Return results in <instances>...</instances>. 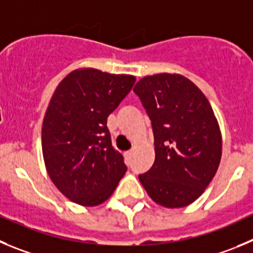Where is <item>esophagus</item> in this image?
<instances>
[{
    "label": "esophagus",
    "mask_w": 253,
    "mask_h": 253,
    "mask_svg": "<svg viewBox=\"0 0 253 253\" xmlns=\"http://www.w3.org/2000/svg\"><path fill=\"white\" fill-rule=\"evenodd\" d=\"M132 153H133V150H129V151H127V152H126V157H127V159H131Z\"/></svg>",
    "instance_id": "1"
}]
</instances>
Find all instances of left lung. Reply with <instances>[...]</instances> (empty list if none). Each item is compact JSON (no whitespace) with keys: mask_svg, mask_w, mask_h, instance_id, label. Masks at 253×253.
I'll return each instance as SVG.
<instances>
[{"mask_svg":"<svg viewBox=\"0 0 253 253\" xmlns=\"http://www.w3.org/2000/svg\"><path fill=\"white\" fill-rule=\"evenodd\" d=\"M133 92L151 120L156 153L138 178L156 204L187 206L204 193L221 161L222 140L211 105L181 75L143 77Z\"/></svg>","mask_w":253,"mask_h":253,"instance_id":"8db88e82","label":"left lung"}]
</instances>
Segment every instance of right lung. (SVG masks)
Wrapping results in <instances>:
<instances>
[{"label": "right lung", "instance_id": "1", "mask_svg": "<svg viewBox=\"0 0 253 253\" xmlns=\"http://www.w3.org/2000/svg\"><path fill=\"white\" fill-rule=\"evenodd\" d=\"M134 81L129 75L84 68L67 75L52 96L42 125V153L52 182L71 201L102 204L126 173L107 117Z\"/></svg>", "mask_w": 253, "mask_h": 253}]
</instances>
